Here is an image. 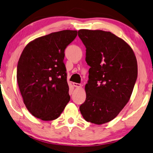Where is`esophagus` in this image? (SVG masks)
<instances>
[{
  "label": "esophagus",
  "mask_w": 153,
  "mask_h": 153,
  "mask_svg": "<svg viewBox=\"0 0 153 153\" xmlns=\"http://www.w3.org/2000/svg\"><path fill=\"white\" fill-rule=\"evenodd\" d=\"M74 86L76 88H79V87L82 86L81 84H78V83H74Z\"/></svg>",
  "instance_id": "34e87169"
}]
</instances>
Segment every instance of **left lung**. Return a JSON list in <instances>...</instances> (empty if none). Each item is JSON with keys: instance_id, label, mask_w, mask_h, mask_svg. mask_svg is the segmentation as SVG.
Segmentation results:
<instances>
[{"instance_id": "8db88e82", "label": "left lung", "mask_w": 153, "mask_h": 153, "mask_svg": "<svg viewBox=\"0 0 153 153\" xmlns=\"http://www.w3.org/2000/svg\"><path fill=\"white\" fill-rule=\"evenodd\" d=\"M89 69L86 101L79 107L87 122L102 125L113 120L129 101L137 77L132 48L109 31L78 30Z\"/></svg>"}]
</instances>
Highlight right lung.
<instances>
[{"instance_id": "obj_1", "label": "right lung", "mask_w": 153, "mask_h": 153, "mask_svg": "<svg viewBox=\"0 0 153 153\" xmlns=\"http://www.w3.org/2000/svg\"><path fill=\"white\" fill-rule=\"evenodd\" d=\"M77 31L52 33L29 42L17 67V81L29 112L39 119L59 118L70 101L65 50Z\"/></svg>"}]
</instances>
